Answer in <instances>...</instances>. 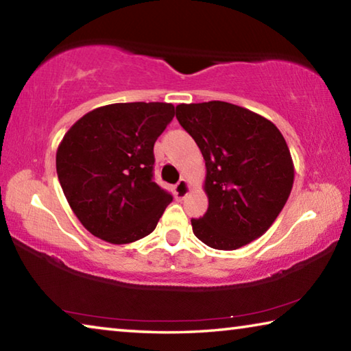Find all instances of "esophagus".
Instances as JSON below:
<instances>
[{"mask_svg": "<svg viewBox=\"0 0 351 351\" xmlns=\"http://www.w3.org/2000/svg\"><path fill=\"white\" fill-rule=\"evenodd\" d=\"M189 192H190V186H189V181L187 180H180V182L176 184L175 186V195H176V198L178 199H182V198H186L187 195H189Z\"/></svg>", "mask_w": 351, "mask_h": 351, "instance_id": "34e87169", "label": "esophagus"}]
</instances>
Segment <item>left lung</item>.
Returning <instances> with one entry per match:
<instances>
[{"instance_id":"1","label":"left lung","mask_w":351,"mask_h":351,"mask_svg":"<svg viewBox=\"0 0 351 351\" xmlns=\"http://www.w3.org/2000/svg\"><path fill=\"white\" fill-rule=\"evenodd\" d=\"M176 119L206 161L209 207L203 218L192 219L193 234L219 251L257 240L276 221L294 182L280 130L257 112L221 100L178 105Z\"/></svg>"}]
</instances>
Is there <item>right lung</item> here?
<instances>
[{
  "label": "right lung",
  "instance_id": "right-lung-1",
  "mask_svg": "<svg viewBox=\"0 0 351 351\" xmlns=\"http://www.w3.org/2000/svg\"><path fill=\"white\" fill-rule=\"evenodd\" d=\"M173 116L171 104H111L86 112L63 136L58 181L88 232L111 245L153 232L171 203L153 181V147Z\"/></svg>",
  "mask_w": 351,
  "mask_h": 351
}]
</instances>
